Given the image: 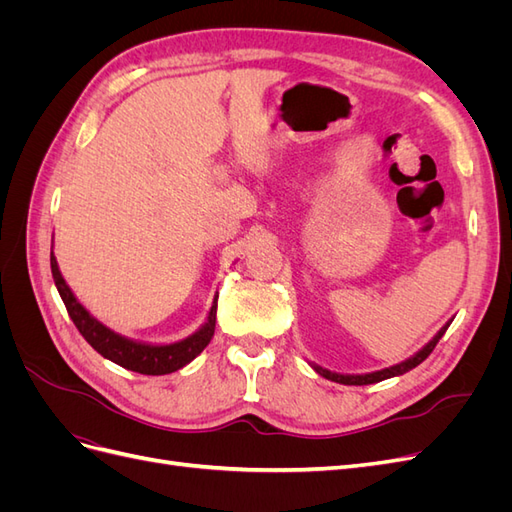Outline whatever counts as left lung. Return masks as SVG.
Returning a JSON list of instances; mask_svg holds the SVG:
<instances>
[{
  "label": "left lung",
  "mask_w": 512,
  "mask_h": 512,
  "mask_svg": "<svg viewBox=\"0 0 512 512\" xmlns=\"http://www.w3.org/2000/svg\"><path fill=\"white\" fill-rule=\"evenodd\" d=\"M451 322H453V318L448 320V322L444 324V327H442L436 335H433L421 350L414 352V354L410 356V359L401 361V363H397V365H391V367L378 369V371H369V374H337V371L324 369V367H320V365H316V363H309V365H312V369L316 371V374H320L322 378H327V380H331V382H339V384H348V386H363V384H374V382L389 380V378L406 374V371L414 369L416 365H421V363L427 359V356L431 354V350L436 348V344L440 342V337L446 333V329L451 327Z\"/></svg>",
  "instance_id": "1"
}]
</instances>
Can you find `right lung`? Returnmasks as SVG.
I'll return each instance as SVG.
<instances>
[{
	"label": "right lung",
	"instance_id": "add662e5",
	"mask_svg": "<svg viewBox=\"0 0 512 512\" xmlns=\"http://www.w3.org/2000/svg\"><path fill=\"white\" fill-rule=\"evenodd\" d=\"M51 273H53V280L61 301H64L72 322L76 324V329H79L81 335L87 339V344L96 352H100L104 359L121 365L123 369L138 371V374H145V376L173 374V371L192 363L196 356L207 348V344L211 342V337L215 333L218 294L213 297L207 320L200 324L192 335L183 337L173 344H151V342H141V339H132L121 333H115L96 316L89 314V309L74 297L72 288L66 284L64 275H61L57 258L53 254V245H51Z\"/></svg>",
	"mask_w": 512,
	"mask_h": 512
}]
</instances>
